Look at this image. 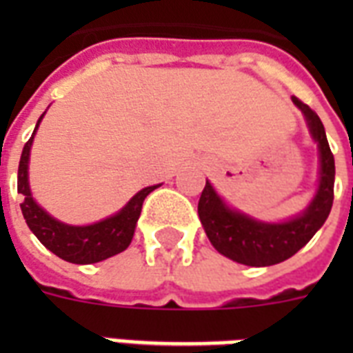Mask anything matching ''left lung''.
I'll return each mask as SVG.
<instances>
[{"mask_svg":"<svg viewBox=\"0 0 353 353\" xmlns=\"http://www.w3.org/2000/svg\"><path fill=\"white\" fill-rule=\"evenodd\" d=\"M291 101L304 113L310 135L319 148V187L306 209L279 223L260 221L231 209L209 181L205 183L198 203L201 225L216 251L251 268L274 265L301 251L324 225L334 205L335 161L323 122L312 108L296 97H291Z\"/></svg>","mask_w":353,"mask_h":353,"instance_id":"1","label":"left lung"}]
</instances>
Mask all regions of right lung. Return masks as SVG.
Returning <instances> with one entry per match:
<instances>
[{
    "instance_id": "1",
    "label": "right lung",
    "mask_w": 353,
    "mask_h": 353,
    "mask_svg": "<svg viewBox=\"0 0 353 353\" xmlns=\"http://www.w3.org/2000/svg\"><path fill=\"white\" fill-rule=\"evenodd\" d=\"M43 115L38 119L34 132L25 143L18 166V192L23 196V201L19 203V207H21L27 225L49 251L54 252L65 262L97 263L110 256H115L132 243L144 198L161 185L139 190L119 212L91 225H68L52 218L47 210L36 203L29 187L30 146H32L36 130L40 126Z\"/></svg>"
}]
</instances>
